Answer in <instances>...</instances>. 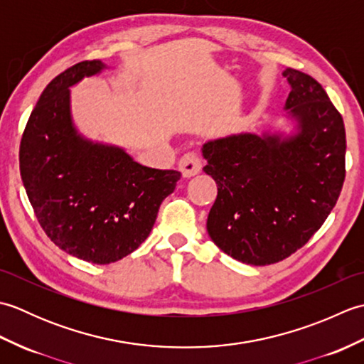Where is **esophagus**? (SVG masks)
Listing matches in <instances>:
<instances>
[{
  "label": "esophagus",
  "mask_w": 364,
  "mask_h": 364,
  "mask_svg": "<svg viewBox=\"0 0 364 364\" xmlns=\"http://www.w3.org/2000/svg\"><path fill=\"white\" fill-rule=\"evenodd\" d=\"M178 167H180L183 176H194L197 175L200 170H202V159L198 158L197 153H186L183 154V156L180 158V161H178Z\"/></svg>",
  "instance_id": "obj_1"
}]
</instances>
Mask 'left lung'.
Here are the masks:
<instances>
[{
  "label": "left lung",
  "mask_w": 364,
  "mask_h": 364,
  "mask_svg": "<svg viewBox=\"0 0 364 364\" xmlns=\"http://www.w3.org/2000/svg\"><path fill=\"white\" fill-rule=\"evenodd\" d=\"M291 131L264 129L213 139L202 146L205 173L218 184L206 230L245 264L267 266L304 247L336 205L346 176V129L327 92L286 68Z\"/></svg>",
  "instance_id": "obj_1"
}]
</instances>
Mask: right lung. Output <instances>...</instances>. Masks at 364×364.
Listing matches in <instances>:
<instances>
[{"mask_svg":"<svg viewBox=\"0 0 364 364\" xmlns=\"http://www.w3.org/2000/svg\"><path fill=\"white\" fill-rule=\"evenodd\" d=\"M84 60L58 75L31 112L20 144V173L36 218L60 250L94 264L134 252L181 173L139 164L119 145L90 141L75 127L70 87L100 75Z\"/></svg>","mask_w":364,"mask_h":364,"instance_id":"obj_1","label":"right lung"}]
</instances>
